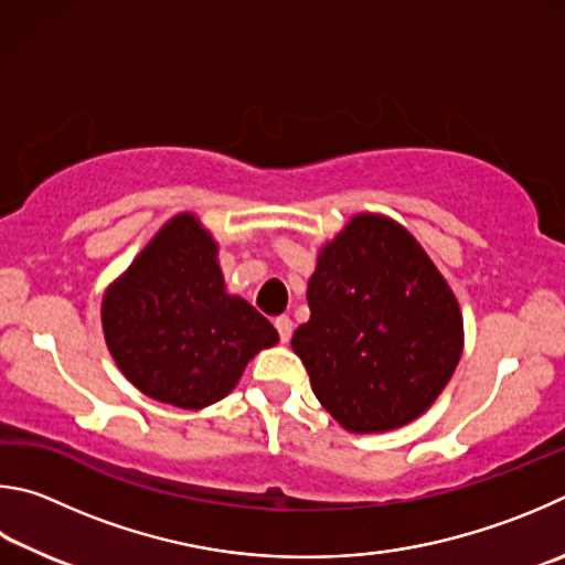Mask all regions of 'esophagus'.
Segmentation results:
<instances>
[{
	"label": "esophagus",
	"mask_w": 565,
	"mask_h": 565,
	"mask_svg": "<svg viewBox=\"0 0 565 565\" xmlns=\"http://www.w3.org/2000/svg\"><path fill=\"white\" fill-rule=\"evenodd\" d=\"M275 328H277V332H280V340L282 342H290V338H292V320H290V315H280V318H275Z\"/></svg>",
	"instance_id": "esophagus-1"
}]
</instances>
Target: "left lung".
I'll return each instance as SVG.
<instances>
[{
	"instance_id": "1",
	"label": "left lung",
	"mask_w": 565,
	"mask_h": 565,
	"mask_svg": "<svg viewBox=\"0 0 565 565\" xmlns=\"http://www.w3.org/2000/svg\"><path fill=\"white\" fill-rule=\"evenodd\" d=\"M310 320L292 352L342 429L380 434L422 417L463 350L457 295L407 227L358 213L320 247Z\"/></svg>"
}]
</instances>
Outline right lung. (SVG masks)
Instances as JSON below:
<instances>
[{"label":"right lung","instance_id":"obj_1","mask_svg":"<svg viewBox=\"0 0 565 565\" xmlns=\"http://www.w3.org/2000/svg\"><path fill=\"white\" fill-rule=\"evenodd\" d=\"M102 328L138 392L191 412L227 397L247 362L280 342L250 302L227 292L217 241L191 211L158 227L108 285Z\"/></svg>","mask_w":565,"mask_h":565}]
</instances>
